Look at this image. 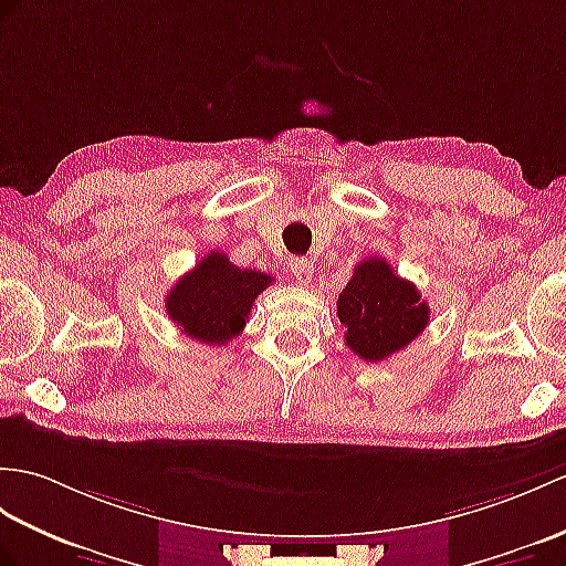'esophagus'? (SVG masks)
Segmentation results:
<instances>
[{"label": "esophagus", "mask_w": 566, "mask_h": 566, "mask_svg": "<svg viewBox=\"0 0 566 566\" xmlns=\"http://www.w3.org/2000/svg\"><path fill=\"white\" fill-rule=\"evenodd\" d=\"M289 268H292V274L294 280L298 284H308L311 277H313V262L308 258H294L292 262H289Z\"/></svg>", "instance_id": "34e87169"}]
</instances>
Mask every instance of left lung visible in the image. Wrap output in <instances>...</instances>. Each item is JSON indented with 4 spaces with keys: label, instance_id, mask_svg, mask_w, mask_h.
I'll return each instance as SVG.
<instances>
[{
    "label": "left lung",
    "instance_id": "1",
    "mask_svg": "<svg viewBox=\"0 0 566 566\" xmlns=\"http://www.w3.org/2000/svg\"><path fill=\"white\" fill-rule=\"evenodd\" d=\"M347 347L364 361H384L424 333L429 306L417 286L384 258H366L337 298Z\"/></svg>",
    "mask_w": 566,
    "mask_h": 566
}]
</instances>
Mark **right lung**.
<instances>
[{
	"label": "right lung",
	"mask_w": 566,
	"mask_h": 566,
	"mask_svg": "<svg viewBox=\"0 0 566 566\" xmlns=\"http://www.w3.org/2000/svg\"><path fill=\"white\" fill-rule=\"evenodd\" d=\"M272 282L270 274L235 268L227 255L212 251L174 284L166 296V313L188 337L205 345H227L243 333L258 294Z\"/></svg>",
	"instance_id": "add662e5"
}]
</instances>
